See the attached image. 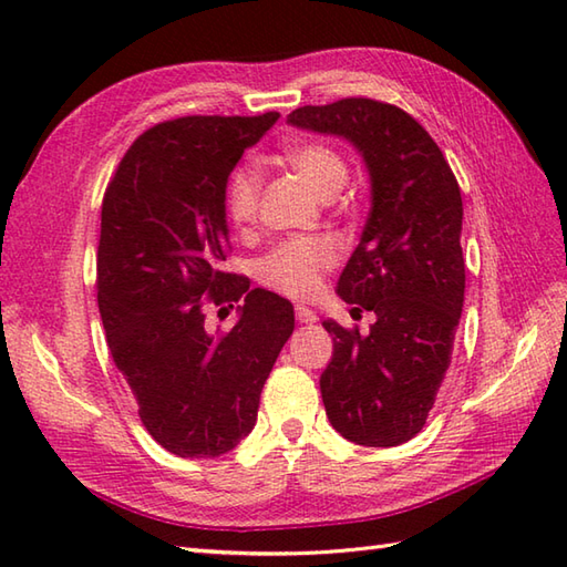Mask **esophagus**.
I'll list each match as a JSON object with an SVG mask.
<instances>
[{
    "instance_id": "34e87169",
    "label": "esophagus",
    "mask_w": 567,
    "mask_h": 567,
    "mask_svg": "<svg viewBox=\"0 0 567 567\" xmlns=\"http://www.w3.org/2000/svg\"><path fill=\"white\" fill-rule=\"evenodd\" d=\"M295 317H297L299 323H315V321H317L315 311H311L309 307H302V305H299V307L295 309Z\"/></svg>"
}]
</instances>
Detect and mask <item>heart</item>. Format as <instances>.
Returning a JSON list of instances; mask_svg holds the SVG:
<instances>
[{
  "label": "heart",
  "instance_id": "b5f03b06",
  "mask_svg": "<svg viewBox=\"0 0 567 567\" xmlns=\"http://www.w3.org/2000/svg\"><path fill=\"white\" fill-rule=\"evenodd\" d=\"M287 161L319 197L336 195L346 185V161L329 143H299L287 153ZM224 207L228 219L238 228H246L258 219L260 175L256 167H236L226 183ZM336 260H339V252L327 238H290L260 258L258 280L280 295L307 299L319 292L323 272H329Z\"/></svg>",
  "mask_w": 567,
  "mask_h": 567
}]
</instances>
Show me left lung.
<instances>
[{
  "mask_svg": "<svg viewBox=\"0 0 567 567\" xmlns=\"http://www.w3.org/2000/svg\"><path fill=\"white\" fill-rule=\"evenodd\" d=\"M287 122L348 138L370 173V214L339 295L375 323L363 336L323 321L333 358L319 382L343 439L390 449L424 429L451 365L465 297L461 187L429 131L394 104L346 97Z\"/></svg>",
  "mask_w": 567,
  "mask_h": 567,
  "instance_id": "8db88e82",
  "label": "left lung"
}]
</instances>
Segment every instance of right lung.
Wrapping results in <instances>:
<instances>
[{
  "label": "right lung",
  "mask_w": 567,
  "mask_h": 567,
  "mask_svg": "<svg viewBox=\"0 0 567 567\" xmlns=\"http://www.w3.org/2000/svg\"><path fill=\"white\" fill-rule=\"evenodd\" d=\"M277 116L155 124L131 143L104 192L97 302L106 343L143 426L179 457H216L248 436L295 331L287 299L221 270L228 175ZM238 298L237 327L212 332L206 305Z\"/></svg>",
  "instance_id": "right-lung-1"
}]
</instances>
